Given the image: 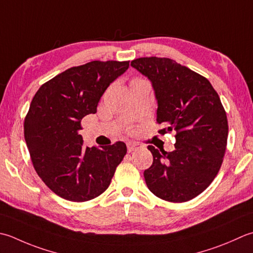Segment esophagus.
Wrapping results in <instances>:
<instances>
[{"mask_svg": "<svg viewBox=\"0 0 253 253\" xmlns=\"http://www.w3.org/2000/svg\"><path fill=\"white\" fill-rule=\"evenodd\" d=\"M141 147L142 146L140 145V143H138V142H132V141L127 142V150H128V152H132V151H135L137 149H140Z\"/></svg>", "mask_w": 253, "mask_h": 253, "instance_id": "esophagus-1", "label": "esophagus"}]
</instances>
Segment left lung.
<instances>
[{"label":"left lung","instance_id":"obj_1","mask_svg":"<svg viewBox=\"0 0 253 253\" xmlns=\"http://www.w3.org/2000/svg\"><path fill=\"white\" fill-rule=\"evenodd\" d=\"M130 66L152 83L157 123L167 125L159 133L176 132L171 152L148 146V189L168 202L194 199L215 179L226 151L228 122L218 94L206 78L169 58H138Z\"/></svg>","mask_w":253,"mask_h":253}]
</instances>
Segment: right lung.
Instances as JSON below:
<instances>
[{
  "instance_id": "1",
  "label": "right lung",
  "mask_w": 253,
  "mask_h": 253,
  "mask_svg": "<svg viewBox=\"0 0 253 253\" xmlns=\"http://www.w3.org/2000/svg\"><path fill=\"white\" fill-rule=\"evenodd\" d=\"M129 61H91L72 67L43 83L24 121V136L33 166L54 194L86 202L106 191L127 152L126 145L85 147L81 121L95 114L108 85Z\"/></svg>"
}]
</instances>
